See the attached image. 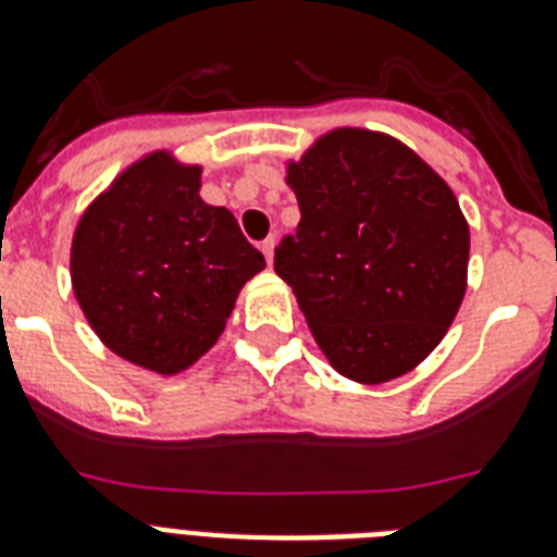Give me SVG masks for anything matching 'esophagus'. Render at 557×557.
<instances>
[{"instance_id": "34e87169", "label": "esophagus", "mask_w": 557, "mask_h": 557, "mask_svg": "<svg viewBox=\"0 0 557 557\" xmlns=\"http://www.w3.org/2000/svg\"><path fill=\"white\" fill-rule=\"evenodd\" d=\"M260 251H263V255H265V263L271 265V260H274V235L265 237V240L260 243Z\"/></svg>"}]
</instances>
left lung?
Segmentation results:
<instances>
[{
  "label": "left lung",
  "mask_w": 557,
  "mask_h": 557,
  "mask_svg": "<svg viewBox=\"0 0 557 557\" xmlns=\"http://www.w3.org/2000/svg\"><path fill=\"white\" fill-rule=\"evenodd\" d=\"M300 223L274 249L336 371L380 385L419 366L465 297L470 232L450 186L405 144L336 129L288 166Z\"/></svg>",
  "instance_id": "1"
}]
</instances>
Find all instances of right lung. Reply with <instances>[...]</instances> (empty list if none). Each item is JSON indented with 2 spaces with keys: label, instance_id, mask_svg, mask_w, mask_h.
Here are the masks:
<instances>
[{
  "label": "right lung",
  "instance_id": "1",
  "mask_svg": "<svg viewBox=\"0 0 557 557\" xmlns=\"http://www.w3.org/2000/svg\"><path fill=\"white\" fill-rule=\"evenodd\" d=\"M198 166L166 152L133 163L78 221L73 292L110 350L158 373L218 343L237 292L263 269L235 214L198 195Z\"/></svg>",
  "mask_w": 557,
  "mask_h": 557
}]
</instances>
